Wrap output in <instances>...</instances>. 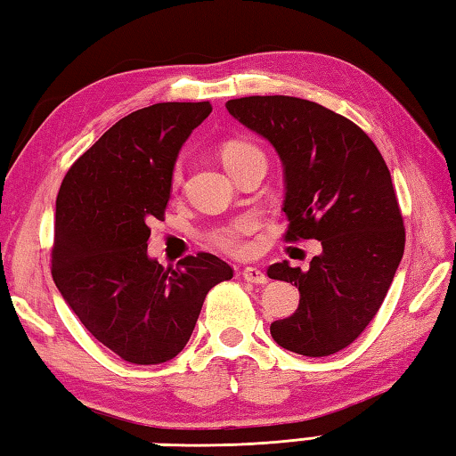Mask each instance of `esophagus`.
Listing matches in <instances>:
<instances>
[{
	"mask_svg": "<svg viewBox=\"0 0 456 456\" xmlns=\"http://www.w3.org/2000/svg\"><path fill=\"white\" fill-rule=\"evenodd\" d=\"M241 275H243L245 281H249V283H255V285L267 283V275H265V273L261 269H256V267H245Z\"/></svg>",
	"mask_w": 456,
	"mask_h": 456,
	"instance_id": "obj_1",
	"label": "esophagus"
}]
</instances>
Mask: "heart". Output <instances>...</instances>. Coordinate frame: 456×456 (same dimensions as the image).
Listing matches in <instances>:
<instances>
[{
  "mask_svg": "<svg viewBox=\"0 0 456 456\" xmlns=\"http://www.w3.org/2000/svg\"><path fill=\"white\" fill-rule=\"evenodd\" d=\"M221 161L225 165V169L233 175V173L243 167L247 161L255 159V157H265L263 151L251 142L245 139H229L219 149ZM181 181V167L175 165L171 173V183L177 185ZM259 229V217L255 213H243L239 217L231 219L223 225L215 227L209 233V241L213 247H217L219 251L233 255V256H245L253 251L251 235Z\"/></svg>",
  "mask_w": 456,
  "mask_h": 456,
  "instance_id": "1",
  "label": "heart"
}]
</instances>
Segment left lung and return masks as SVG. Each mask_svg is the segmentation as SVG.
Masks as SVG:
<instances>
[{"instance_id": "obj_1", "label": "left lung", "mask_w": 456, "mask_h": 456, "mask_svg": "<svg viewBox=\"0 0 456 456\" xmlns=\"http://www.w3.org/2000/svg\"><path fill=\"white\" fill-rule=\"evenodd\" d=\"M235 119L269 139L283 161L285 241H321L307 271L287 261L271 279L299 287V307L271 322L277 345L305 357L349 346L383 305L404 253V225L383 155L351 119L287 95L227 102Z\"/></svg>"}]
</instances>
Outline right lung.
Segmentation results:
<instances>
[{"mask_svg": "<svg viewBox=\"0 0 456 456\" xmlns=\"http://www.w3.org/2000/svg\"><path fill=\"white\" fill-rule=\"evenodd\" d=\"M209 102L155 103L99 137L63 177L55 201L52 277L99 343L134 365L183 351L211 289L233 269L211 253L177 269L147 256L149 221L165 219L171 173Z\"/></svg>", "mask_w": 456, "mask_h": 456, "instance_id": "obj_1", "label": "right lung"}]
</instances>
